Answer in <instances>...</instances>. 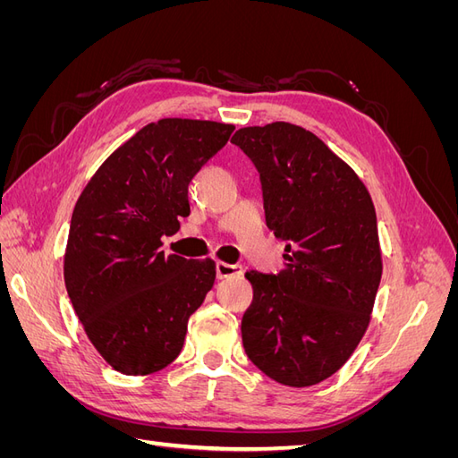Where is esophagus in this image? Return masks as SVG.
<instances>
[{"instance_id":"1","label":"esophagus","mask_w":458,"mask_h":458,"mask_svg":"<svg viewBox=\"0 0 458 458\" xmlns=\"http://www.w3.org/2000/svg\"><path fill=\"white\" fill-rule=\"evenodd\" d=\"M242 266H239V263H225V261H217L216 263V275L217 279H227V276H233V275H242Z\"/></svg>"}]
</instances>
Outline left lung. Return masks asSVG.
I'll list each match as a JSON object with an SVG mask.
<instances>
[{
    "label": "left lung",
    "mask_w": 458,
    "mask_h": 458,
    "mask_svg": "<svg viewBox=\"0 0 458 458\" xmlns=\"http://www.w3.org/2000/svg\"><path fill=\"white\" fill-rule=\"evenodd\" d=\"M256 165L266 224L284 269L248 271V359L293 387L327 380L361 342L382 276L377 212L361 179L318 137L288 122L231 137Z\"/></svg>",
    "instance_id": "1"
}]
</instances>
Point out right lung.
Here are the masks:
<instances>
[{"label":"right lung","instance_id":"right-lung-1","mask_svg":"<svg viewBox=\"0 0 458 458\" xmlns=\"http://www.w3.org/2000/svg\"><path fill=\"white\" fill-rule=\"evenodd\" d=\"M231 123L164 118L110 155L74 206L64 284L95 350L143 377L183 348L189 317L216 281L212 259L165 256L162 237L191 214L189 183L224 147Z\"/></svg>","mask_w":458,"mask_h":458}]
</instances>
